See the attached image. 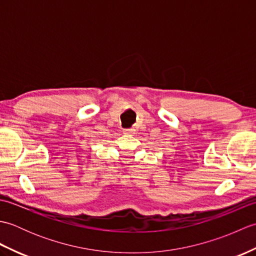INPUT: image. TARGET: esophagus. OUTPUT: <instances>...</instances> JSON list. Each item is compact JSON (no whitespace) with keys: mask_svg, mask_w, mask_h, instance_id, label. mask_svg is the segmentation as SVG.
I'll return each mask as SVG.
<instances>
[{"mask_svg":"<svg viewBox=\"0 0 256 256\" xmlns=\"http://www.w3.org/2000/svg\"><path fill=\"white\" fill-rule=\"evenodd\" d=\"M123 133H124V134H126V135H132V134H134V133H135V130H134V128H128V130H124Z\"/></svg>","mask_w":256,"mask_h":256,"instance_id":"1","label":"esophagus"}]
</instances>
